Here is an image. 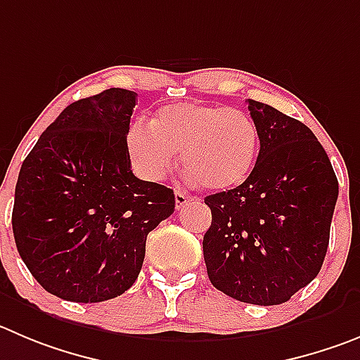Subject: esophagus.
Returning a JSON list of instances; mask_svg holds the SVG:
<instances>
[{
    "label": "esophagus",
    "mask_w": 360,
    "mask_h": 360,
    "mask_svg": "<svg viewBox=\"0 0 360 360\" xmlns=\"http://www.w3.org/2000/svg\"><path fill=\"white\" fill-rule=\"evenodd\" d=\"M190 200H191V197H188L186 193H184V191L176 190V207H177V210H181V207L186 206V204L190 202Z\"/></svg>",
    "instance_id": "1"
}]
</instances>
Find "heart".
<instances>
[{
	"label": "heart",
	"instance_id": "b5f03b06",
	"mask_svg": "<svg viewBox=\"0 0 360 360\" xmlns=\"http://www.w3.org/2000/svg\"><path fill=\"white\" fill-rule=\"evenodd\" d=\"M126 149L142 179H163L181 150V163L191 183L226 191L250 176L259 154V131L243 110L177 103L158 110L149 124H131Z\"/></svg>",
	"mask_w": 360,
	"mask_h": 360
}]
</instances>
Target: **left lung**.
Here are the masks:
<instances>
[{
  "mask_svg": "<svg viewBox=\"0 0 360 360\" xmlns=\"http://www.w3.org/2000/svg\"><path fill=\"white\" fill-rule=\"evenodd\" d=\"M248 110L259 131V154L245 183L204 199L211 210L204 261L221 293L277 305L320 274L339 186L305 124L252 99Z\"/></svg>",
  "mask_w": 360,
  "mask_h": 360,
  "instance_id": "obj_1",
  "label": "left lung"
}]
</instances>
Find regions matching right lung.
<instances>
[{"mask_svg": "<svg viewBox=\"0 0 360 360\" xmlns=\"http://www.w3.org/2000/svg\"><path fill=\"white\" fill-rule=\"evenodd\" d=\"M136 94L108 89L69 104L40 134L15 184L19 256L48 293L94 304L129 290L147 234L176 197L131 172L126 134Z\"/></svg>", "mask_w": 360, "mask_h": 360, "instance_id": "right-lung-1", "label": "right lung"}]
</instances>
